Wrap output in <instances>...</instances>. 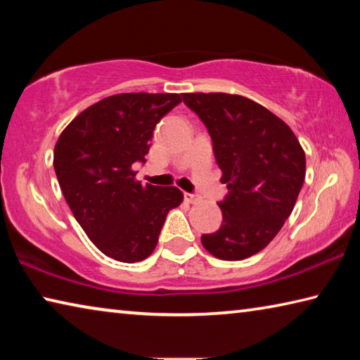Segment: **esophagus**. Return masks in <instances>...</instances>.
Wrapping results in <instances>:
<instances>
[{
	"instance_id": "34e87169",
	"label": "esophagus",
	"mask_w": 360,
	"mask_h": 360,
	"mask_svg": "<svg viewBox=\"0 0 360 360\" xmlns=\"http://www.w3.org/2000/svg\"><path fill=\"white\" fill-rule=\"evenodd\" d=\"M184 200L187 203H197L198 202V195H193V193H188V192H186L184 193Z\"/></svg>"
}]
</instances>
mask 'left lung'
<instances>
[{
  "instance_id": "8db88e82",
  "label": "left lung",
  "mask_w": 360,
  "mask_h": 360,
  "mask_svg": "<svg viewBox=\"0 0 360 360\" xmlns=\"http://www.w3.org/2000/svg\"><path fill=\"white\" fill-rule=\"evenodd\" d=\"M202 119L229 193L219 203L222 225L202 235L221 260L260 252L290 216L304 181L307 158L289 125L259 103L230 94H182Z\"/></svg>"
}]
</instances>
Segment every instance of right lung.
<instances>
[{"mask_svg":"<svg viewBox=\"0 0 360 360\" xmlns=\"http://www.w3.org/2000/svg\"><path fill=\"white\" fill-rule=\"evenodd\" d=\"M182 101L178 94H119L76 115L53 149L60 188L90 241L125 264L148 259L169 210L182 203L178 187L135 179L155 125Z\"/></svg>","mask_w":360,"mask_h":360,"instance_id":"right-lung-1","label":"right lung"}]
</instances>
